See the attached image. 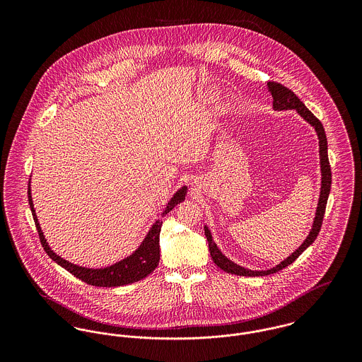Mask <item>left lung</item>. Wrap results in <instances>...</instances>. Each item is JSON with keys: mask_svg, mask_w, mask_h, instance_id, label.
Listing matches in <instances>:
<instances>
[{"mask_svg": "<svg viewBox=\"0 0 362 362\" xmlns=\"http://www.w3.org/2000/svg\"><path fill=\"white\" fill-rule=\"evenodd\" d=\"M267 90L273 98V108L274 111H283V110H296L310 127L315 128V132L317 135L319 139V158H320V174H322V181H320V194H319V201H317V207L315 211V218L312 223V228H310V234L307 235V238L304 240V243L288 257V258L281 260L279 264H276L274 267H270L267 270H251L247 267H243L237 263H234L233 260L224 257V254H221V251L218 250V247L216 245V243L213 241L211 233L205 226V235H206L207 243H209V251H210V257L213 259V262L224 272L231 273V274H237V276H267V274H273L281 269H284L286 266L291 264L296 259L298 258L310 244L316 240L320 227H322V221H323V216H325V209L327 204V198L330 194V185H332V171H330V164H329V158H327V139H326V134H325V128L322 125V122L310 112V110L305 107V104L303 103L294 92H291L290 89H287L286 86L277 83V82H267Z\"/></svg>", "mask_w": 362, "mask_h": 362, "instance_id": "8db88e82", "label": "left lung"}]
</instances>
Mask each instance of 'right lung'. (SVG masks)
<instances>
[{
	"mask_svg": "<svg viewBox=\"0 0 362 362\" xmlns=\"http://www.w3.org/2000/svg\"><path fill=\"white\" fill-rule=\"evenodd\" d=\"M187 189H188L187 187H181L173 195V198L164 207L161 217L165 216L170 210H173L180 202H182L185 199ZM28 198H29L32 214H33V220H35L39 237H40V243H42L45 251L55 263H58L61 267H64L65 270H68L69 273H72L75 277L81 279L82 281H85L90 286H96V287H118V286L131 284V283L145 279L157 267L158 260H160L158 240H160V230H161V224H163L161 220H156V223H153V226L149 228V231H148L146 237L144 238V241L141 243V245L129 257L121 259L110 266L99 267V269L98 267L96 269L85 267V266H79L76 263H72L69 260L61 258L50 248L46 237L42 231L39 218L36 216V210H35L33 199H32L30 181H29V188H28Z\"/></svg>",
	"mask_w": 362,
	"mask_h": 362,
	"instance_id": "1",
	"label": "right lung"
}]
</instances>
